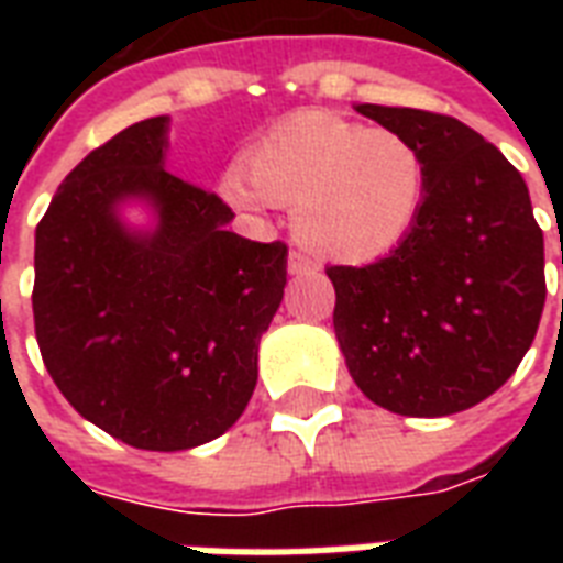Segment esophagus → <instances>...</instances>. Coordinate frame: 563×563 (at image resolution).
Listing matches in <instances>:
<instances>
[{
	"label": "esophagus",
	"instance_id": "1",
	"mask_svg": "<svg viewBox=\"0 0 563 563\" xmlns=\"http://www.w3.org/2000/svg\"><path fill=\"white\" fill-rule=\"evenodd\" d=\"M307 272H318V263L312 256L300 254V251H291L289 254V274H307Z\"/></svg>",
	"mask_w": 563,
	"mask_h": 563
}]
</instances>
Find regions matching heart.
Returning <instances> with one entry per match:
<instances>
[{
    "label": "heart",
    "instance_id": "obj_1",
    "mask_svg": "<svg viewBox=\"0 0 563 563\" xmlns=\"http://www.w3.org/2000/svg\"><path fill=\"white\" fill-rule=\"evenodd\" d=\"M242 163L245 172L230 169L221 180L230 203H291L300 242L344 263L394 251L427 198V161L409 136L327 110L283 119Z\"/></svg>",
    "mask_w": 563,
    "mask_h": 563
}]
</instances>
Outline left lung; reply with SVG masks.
I'll return each mask as SVG.
<instances>
[{
  "label": "left lung",
  "instance_id": "obj_1",
  "mask_svg": "<svg viewBox=\"0 0 563 563\" xmlns=\"http://www.w3.org/2000/svg\"><path fill=\"white\" fill-rule=\"evenodd\" d=\"M427 161L415 228L371 265H330L333 327L353 383L406 418L482 402L517 371L541 324L543 230L523 175L453 117L356 104Z\"/></svg>",
  "mask_w": 563,
  "mask_h": 563
}]
</instances>
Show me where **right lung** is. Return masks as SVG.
Segmentation results:
<instances>
[{
	"label": "right lung",
	"instance_id": "obj_1",
	"mask_svg": "<svg viewBox=\"0 0 563 563\" xmlns=\"http://www.w3.org/2000/svg\"><path fill=\"white\" fill-rule=\"evenodd\" d=\"M169 117L90 152L57 187L34 236V333L73 409L140 450L224 435L256 385V351L286 286V242L228 230L216 192L163 169ZM143 197L140 234L118 203Z\"/></svg>",
	"mask_w": 563,
	"mask_h": 563
}]
</instances>
